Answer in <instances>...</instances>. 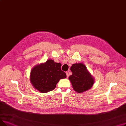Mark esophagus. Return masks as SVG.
Here are the masks:
<instances>
[{
  "label": "esophagus",
  "instance_id": "obj_1",
  "mask_svg": "<svg viewBox=\"0 0 126 126\" xmlns=\"http://www.w3.org/2000/svg\"><path fill=\"white\" fill-rule=\"evenodd\" d=\"M66 77H67V78H68V77H69V74H68V73L67 72H66Z\"/></svg>",
  "mask_w": 126,
  "mask_h": 126
}]
</instances>
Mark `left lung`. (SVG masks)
<instances>
[{
  "mask_svg": "<svg viewBox=\"0 0 126 126\" xmlns=\"http://www.w3.org/2000/svg\"><path fill=\"white\" fill-rule=\"evenodd\" d=\"M70 70L72 75L68 79L75 91L78 93H83L91 88L94 84V79L83 63L73 64Z\"/></svg>",
  "mask_w": 126,
  "mask_h": 126,
  "instance_id": "left-lung-1",
  "label": "left lung"
}]
</instances>
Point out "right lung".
Returning a JSON list of instances; mask_svg holds the SVG:
<instances>
[{"instance_id":"obj_1","label":"right lung","mask_w":126,"mask_h":126,"mask_svg":"<svg viewBox=\"0 0 126 126\" xmlns=\"http://www.w3.org/2000/svg\"><path fill=\"white\" fill-rule=\"evenodd\" d=\"M61 66V63L55 62L52 59L35 66L31 71L30 78L33 87L41 93L54 89L60 79L66 78Z\"/></svg>"}]
</instances>
